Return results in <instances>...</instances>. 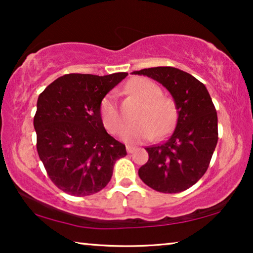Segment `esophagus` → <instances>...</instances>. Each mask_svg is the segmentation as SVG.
I'll return each instance as SVG.
<instances>
[{
  "label": "esophagus",
  "instance_id": "esophagus-1",
  "mask_svg": "<svg viewBox=\"0 0 253 253\" xmlns=\"http://www.w3.org/2000/svg\"><path fill=\"white\" fill-rule=\"evenodd\" d=\"M126 150H127L128 154H133L134 150H135V148L131 147V145H126Z\"/></svg>",
  "mask_w": 253,
  "mask_h": 253
}]
</instances>
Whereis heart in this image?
I'll list each match as a JSON object with an SVG mask.
<instances>
[{
	"instance_id": "1",
	"label": "heart",
	"mask_w": 253,
	"mask_h": 253,
	"mask_svg": "<svg viewBox=\"0 0 253 253\" xmlns=\"http://www.w3.org/2000/svg\"><path fill=\"white\" fill-rule=\"evenodd\" d=\"M127 90L136 96L143 105L138 111L136 119L138 122L126 125L122 129L123 140L129 143L151 140L157 134L164 136L169 134L175 122V108L169 98L163 97L162 90L151 80L144 78H135L127 84ZM102 122L106 129L116 133L122 125L117 97L113 91L109 92L103 98L99 106Z\"/></svg>"
}]
</instances>
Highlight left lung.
<instances>
[{"label":"left lung","mask_w":253,"mask_h":253,"mask_svg":"<svg viewBox=\"0 0 253 253\" xmlns=\"http://www.w3.org/2000/svg\"><path fill=\"white\" fill-rule=\"evenodd\" d=\"M162 84L177 112L175 129L162 144L145 148L149 159L138 176L164 194L187 190L204 175L218 142V117L206 87L191 74L170 66L134 71Z\"/></svg>","instance_id":"8db88e82"}]
</instances>
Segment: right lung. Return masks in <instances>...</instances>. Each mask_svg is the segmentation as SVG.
<instances>
[{
	"instance_id": "1",
	"label": "right lung",
	"mask_w": 253,
	"mask_h": 253,
	"mask_svg": "<svg viewBox=\"0 0 253 253\" xmlns=\"http://www.w3.org/2000/svg\"><path fill=\"white\" fill-rule=\"evenodd\" d=\"M127 76L65 74L39 95L33 122L38 154L64 193H98L111 180L115 163L127 155L125 144L106 133L99 113L102 99Z\"/></svg>"
}]
</instances>
